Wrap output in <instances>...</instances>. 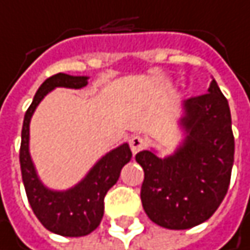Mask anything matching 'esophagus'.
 <instances>
[{
  "label": "esophagus",
  "mask_w": 250,
  "mask_h": 250,
  "mask_svg": "<svg viewBox=\"0 0 250 250\" xmlns=\"http://www.w3.org/2000/svg\"><path fill=\"white\" fill-rule=\"evenodd\" d=\"M129 144H130V149L133 154H138L139 151H142L146 146V141L142 136H133Z\"/></svg>",
  "instance_id": "1"
}]
</instances>
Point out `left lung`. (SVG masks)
Masks as SVG:
<instances>
[{"mask_svg":"<svg viewBox=\"0 0 250 250\" xmlns=\"http://www.w3.org/2000/svg\"><path fill=\"white\" fill-rule=\"evenodd\" d=\"M180 126L186 138L173 155L136 154L145 171L141 199L146 215L170 230L207 221L223 202L234 161L229 101L215 80L208 93L183 101Z\"/></svg>","mask_w":250,"mask_h":250,"instance_id":"obj_1","label":"left lung"}]
</instances>
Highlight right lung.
I'll return each instance as SVG.
<instances>
[{"mask_svg": "<svg viewBox=\"0 0 250 250\" xmlns=\"http://www.w3.org/2000/svg\"><path fill=\"white\" fill-rule=\"evenodd\" d=\"M86 76H70L64 73L48 77L38 89L27 108L21 129L20 168L29 204L42 226L60 236L80 237L92 233L104 215V198L117 183L121 168L132 158L129 144L105 154L76 186L67 190H51L39 180L29 152V124L30 118L43 99L55 87L80 89L87 84Z\"/></svg>", "mask_w": 250, "mask_h": 250, "instance_id": "add662e5", "label": "right lung"}]
</instances>
